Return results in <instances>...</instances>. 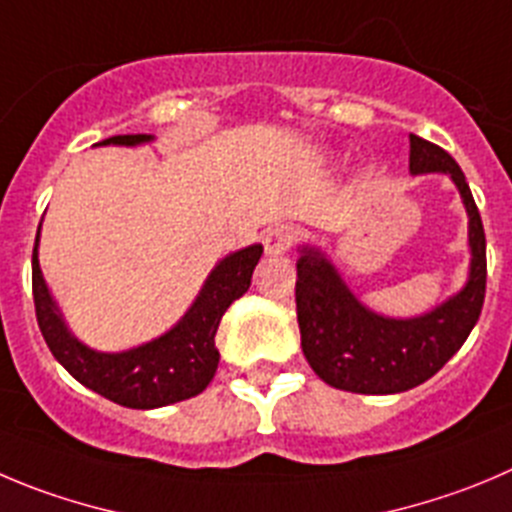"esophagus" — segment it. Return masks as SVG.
I'll return each mask as SVG.
<instances>
[{"label": "esophagus", "mask_w": 512, "mask_h": 512, "mask_svg": "<svg viewBox=\"0 0 512 512\" xmlns=\"http://www.w3.org/2000/svg\"><path fill=\"white\" fill-rule=\"evenodd\" d=\"M265 252L272 257L285 255V252L293 247L295 242V229L288 227V224H278V227H272L270 232L265 234Z\"/></svg>", "instance_id": "1"}]
</instances>
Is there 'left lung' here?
Returning a JSON list of instances; mask_svg holds the SVG:
<instances>
[{"label": "left lung", "instance_id": "left-lung-1", "mask_svg": "<svg viewBox=\"0 0 512 512\" xmlns=\"http://www.w3.org/2000/svg\"><path fill=\"white\" fill-rule=\"evenodd\" d=\"M409 171L447 174L470 217V278L465 288L419 318H384L356 300L333 262L315 247L298 257L295 305L310 369L333 389L399 394L432 379L462 348L485 303V229L465 174L444 148L409 136Z\"/></svg>", "mask_w": 512, "mask_h": 512}]
</instances>
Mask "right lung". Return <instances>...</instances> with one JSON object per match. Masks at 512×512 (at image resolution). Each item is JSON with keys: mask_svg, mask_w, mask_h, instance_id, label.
Listing matches in <instances>:
<instances>
[{"mask_svg": "<svg viewBox=\"0 0 512 512\" xmlns=\"http://www.w3.org/2000/svg\"><path fill=\"white\" fill-rule=\"evenodd\" d=\"M151 138L154 136L146 133H131V136L105 138L100 143L138 146ZM37 242L40 232L32 250V298H35L37 326L52 356L80 384L128 409L166 407L207 389L219 364V351L214 346L219 321L229 305L247 293L252 270L262 257V245L232 252L214 267L194 305L171 331L128 351L100 353L80 343L62 321L60 308L42 278Z\"/></svg>", "mask_w": 512, "mask_h": 512, "instance_id": "add662e5", "label": "right lung"}]
</instances>
